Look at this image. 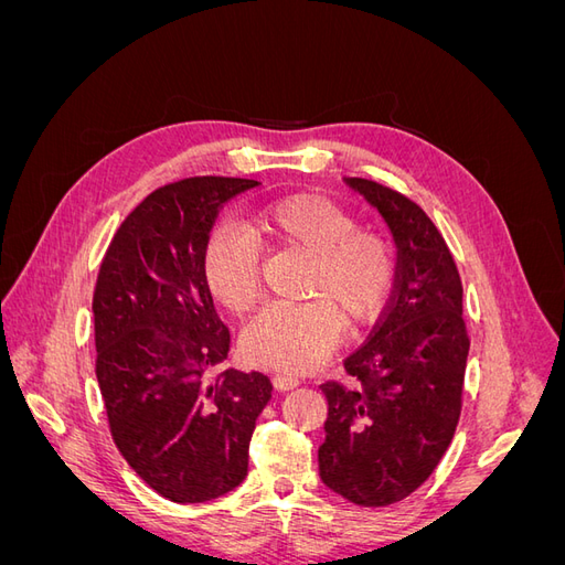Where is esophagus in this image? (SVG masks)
<instances>
[{"label":"esophagus","mask_w":565,"mask_h":565,"mask_svg":"<svg viewBox=\"0 0 565 565\" xmlns=\"http://www.w3.org/2000/svg\"><path fill=\"white\" fill-rule=\"evenodd\" d=\"M273 386L278 391H289L299 386V380L292 377V374H273Z\"/></svg>","instance_id":"1"}]
</instances>
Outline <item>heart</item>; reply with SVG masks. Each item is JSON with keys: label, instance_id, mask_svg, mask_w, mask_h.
Segmentation results:
<instances>
[{"label": "heart", "instance_id": "1", "mask_svg": "<svg viewBox=\"0 0 565 565\" xmlns=\"http://www.w3.org/2000/svg\"><path fill=\"white\" fill-rule=\"evenodd\" d=\"M245 231L216 228L202 254V276L212 297L235 316L259 299V247H295L313 254L303 295L295 306H268L243 332L247 361L282 372L318 367L339 334L363 328L384 309L396 280L393 249L380 233L355 228L337 202L295 193L256 210Z\"/></svg>", "mask_w": 565, "mask_h": 565}]
</instances>
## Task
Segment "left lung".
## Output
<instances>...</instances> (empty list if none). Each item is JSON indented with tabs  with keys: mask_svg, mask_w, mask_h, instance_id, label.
I'll list each match as a JSON object with an SVG mask.
<instances>
[{
	"mask_svg": "<svg viewBox=\"0 0 565 565\" xmlns=\"http://www.w3.org/2000/svg\"><path fill=\"white\" fill-rule=\"evenodd\" d=\"M347 183L377 207L398 247L396 285L365 344L324 382L320 478L353 504L405 500L434 473L455 436L469 355L452 254L417 202L377 181Z\"/></svg>",
	"mask_w": 565,
	"mask_h": 565,
	"instance_id": "1",
	"label": "left lung"
}]
</instances>
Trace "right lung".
Masks as SVG:
<instances>
[{
  "label": "right lung",
  "instance_id": "1",
  "mask_svg": "<svg viewBox=\"0 0 565 565\" xmlns=\"http://www.w3.org/2000/svg\"><path fill=\"white\" fill-rule=\"evenodd\" d=\"M252 179L193 177L152 191L113 235L94 289L96 380L115 446L162 498L198 504L247 476L273 384L221 370L231 332L202 254L224 202Z\"/></svg>",
  "mask_w": 565,
  "mask_h": 565
}]
</instances>
